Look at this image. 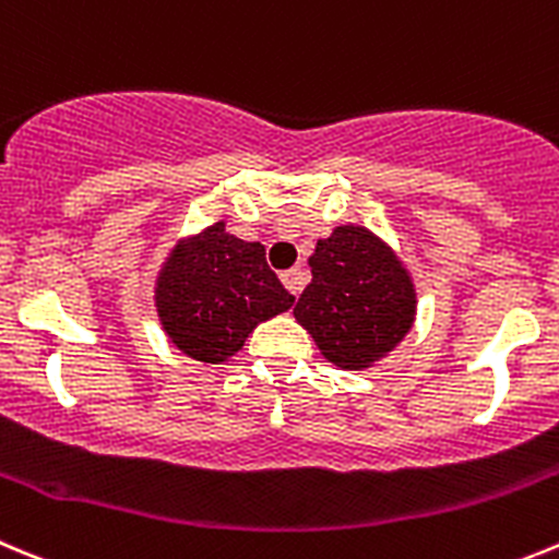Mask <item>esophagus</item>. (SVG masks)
<instances>
[{
  "mask_svg": "<svg viewBox=\"0 0 559 559\" xmlns=\"http://www.w3.org/2000/svg\"><path fill=\"white\" fill-rule=\"evenodd\" d=\"M281 281H284V286L286 289L292 292V295H300V292H304V286H306V270L304 267H292V270H286V273H281Z\"/></svg>",
  "mask_w": 559,
  "mask_h": 559,
  "instance_id": "34e87169",
  "label": "esophagus"
}]
</instances>
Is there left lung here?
Segmentation results:
<instances>
[{
  "label": "left lung",
  "mask_w": 559,
  "mask_h": 559,
  "mask_svg": "<svg viewBox=\"0 0 559 559\" xmlns=\"http://www.w3.org/2000/svg\"><path fill=\"white\" fill-rule=\"evenodd\" d=\"M309 267L311 284L297 300L295 320L336 367H372L414 325V281L369 228L336 226L317 242Z\"/></svg>",
  "instance_id": "8db88e82"
}]
</instances>
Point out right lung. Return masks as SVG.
<instances>
[{
    "label": "right lung",
    "mask_w": 559,
    "mask_h": 559,
    "mask_svg": "<svg viewBox=\"0 0 559 559\" xmlns=\"http://www.w3.org/2000/svg\"><path fill=\"white\" fill-rule=\"evenodd\" d=\"M154 304L162 328L185 356L221 364L242 350L259 322L292 309L295 297L267 267L264 245L237 239L221 221L168 255Z\"/></svg>",
    "instance_id": "obj_1"
}]
</instances>
